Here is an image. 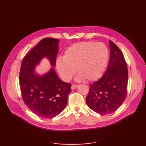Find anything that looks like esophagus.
Masks as SVG:
<instances>
[{
    "instance_id": "1",
    "label": "esophagus",
    "mask_w": 146,
    "mask_h": 146,
    "mask_svg": "<svg viewBox=\"0 0 146 146\" xmlns=\"http://www.w3.org/2000/svg\"><path fill=\"white\" fill-rule=\"evenodd\" d=\"M77 87H78V85H75V84H73L72 85H71V89L72 90H74Z\"/></svg>"
}]
</instances>
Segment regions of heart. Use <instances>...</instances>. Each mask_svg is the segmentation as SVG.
Returning a JSON list of instances; mask_svg holds the SVG:
<instances>
[{
  "label": "heart",
  "mask_w": 146,
  "mask_h": 146,
  "mask_svg": "<svg viewBox=\"0 0 146 146\" xmlns=\"http://www.w3.org/2000/svg\"><path fill=\"white\" fill-rule=\"evenodd\" d=\"M108 60V50L104 43L84 41L67 49L63 59L56 60V66L64 81H70L76 69L78 79L92 82L103 75Z\"/></svg>",
  "instance_id": "heart-1"
}]
</instances>
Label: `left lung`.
Here are the masks:
<instances>
[{"instance_id": "left-lung-1", "label": "left lung", "mask_w": 146, "mask_h": 146, "mask_svg": "<svg viewBox=\"0 0 146 146\" xmlns=\"http://www.w3.org/2000/svg\"><path fill=\"white\" fill-rule=\"evenodd\" d=\"M109 63L104 75L92 83L86 98L88 106L101 115L115 111L127 96L128 70L122 52L113 42L109 41Z\"/></svg>"}]
</instances>
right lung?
<instances>
[{"label": "right lung", "mask_w": 146, "mask_h": 146, "mask_svg": "<svg viewBox=\"0 0 146 146\" xmlns=\"http://www.w3.org/2000/svg\"><path fill=\"white\" fill-rule=\"evenodd\" d=\"M58 52V39H42L24 57L20 70L19 85L24 103L36 115L46 119L56 117L64 109L71 84L61 81L53 68L42 76L34 70L44 57L54 66Z\"/></svg>", "instance_id": "1"}]
</instances>
